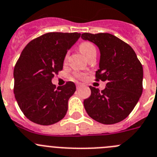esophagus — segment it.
I'll use <instances>...</instances> for the list:
<instances>
[{"instance_id": "1", "label": "esophagus", "mask_w": 157, "mask_h": 157, "mask_svg": "<svg viewBox=\"0 0 157 157\" xmlns=\"http://www.w3.org/2000/svg\"><path fill=\"white\" fill-rule=\"evenodd\" d=\"M82 86V85L80 84V83H78L77 85H76V87H77V89H80Z\"/></svg>"}]
</instances>
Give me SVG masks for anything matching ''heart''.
I'll return each mask as SVG.
<instances>
[{"label": "heart", "mask_w": 157, "mask_h": 157, "mask_svg": "<svg viewBox=\"0 0 157 157\" xmlns=\"http://www.w3.org/2000/svg\"><path fill=\"white\" fill-rule=\"evenodd\" d=\"M79 50L81 51L82 54L86 57L88 58L90 56L93 55V54H96V48L94 46V44H92L91 42H89V41H85V42L81 43L79 44ZM68 57V54H66L65 56V61L67 59ZM75 77L78 78H83V75L81 73H76Z\"/></svg>", "instance_id": "heart-1"}]
</instances>
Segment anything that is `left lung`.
<instances>
[{
	"instance_id": "obj_1",
	"label": "left lung",
	"mask_w": 157,
	"mask_h": 157,
	"mask_svg": "<svg viewBox=\"0 0 157 157\" xmlns=\"http://www.w3.org/2000/svg\"><path fill=\"white\" fill-rule=\"evenodd\" d=\"M98 47L100 52L96 81L107 82L101 92L90 86L91 95L84 100L90 117L104 124L125 119L136 107L142 93L143 69L134 50L110 33L81 35Z\"/></svg>"
}]
</instances>
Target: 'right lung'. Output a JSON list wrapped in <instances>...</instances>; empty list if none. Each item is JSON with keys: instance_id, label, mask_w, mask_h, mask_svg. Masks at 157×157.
Returning a JSON list of instances; mask_svg holds the SVG:
<instances>
[{"instance_id": "obj_1", "label": "right lung", "mask_w": 157, "mask_h": 157, "mask_svg": "<svg viewBox=\"0 0 157 157\" xmlns=\"http://www.w3.org/2000/svg\"><path fill=\"white\" fill-rule=\"evenodd\" d=\"M78 33H48L29 43L14 68V93L25 117L41 125H50L64 118L75 85L67 82L56 86L51 82L63 69L67 50L79 39Z\"/></svg>"}]
</instances>
